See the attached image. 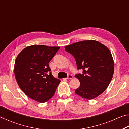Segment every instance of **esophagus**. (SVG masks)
<instances>
[{"instance_id": "obj_1", "label": "esophagus", "mask_w": 129, "mask_h": 129, "mask_svg": "<svg viewBox=\"0 0 129 129\" xmlns=\"http://www.w3.org/2000/svg\"><path fill=\"white\" fill-rule=\"evenodd\" d=\"M73 78V76H72L71 75H69L68 76V77L67 78V79H72V78Z\"/></svg>"}]
</instances>
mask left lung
I'll use <instances>...</instances> for the list:
<instances>
[{
	"mask_svg": "<svg viewBox=\"0 0 129 129\" xmlns=\"http://www.w3.org/2000/svg\"><path fill=\"white\" fill-rule=\"evenodd\" d=\"M65 51L75 57L82 74L75 75L80 85L75 93L87 100L95 99L110 84L114 71V60L110 50L99 41H78L65 47Z\"/></svg>",
	"mask_w": 129,
	"mask_h": 129,
	"instance_id": "8db88e82",
	"label": "left lung"
}]
</instances>
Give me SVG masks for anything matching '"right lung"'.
I'll use <instances>...</instances> for the list:
<instances>
[{
  "mask_svg": "<svg viewBox=\"0 0 129 129\" xmlns=\"http://www.w3.org/2000/svg\"><path fill=\"white\" fill-rule=\"evenodd\" d=\"M60 47L32 45L24 48L16 58L14 73L19 88L28 97L45 102L54 95L61 81L49 67Z\"/></svg>",
  "mask_w": 129,
  "mask_h": 129,
  "instance_id": "obj_1",
  "label": "right lung"
}]
</instances>
